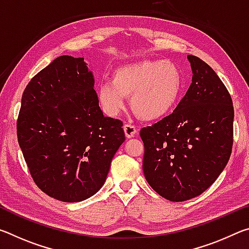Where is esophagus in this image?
I'll return each instance as SVG.
<instances>
[{"label":"esophagus","mask_w":249,"mask_h":249,"mask_svg":"<svg viewBox=\"0 0 249 249\" xmlns=\"http://www.w3.org/2000/svg\"><path fill=\"white\" fill-rule=\"evenodd\" d=\"M124 132H125V136L127 138H132L135 136L136 134V127L130 124H125L124 125Z\"/></svg>","instance_id":"esophagus-1"}]
</instances>
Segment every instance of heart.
<instances>
[{
	"instance_id": "obj_1",
	"label": "heart",
	"mask_w": 249,
	"mask_h": 249,
	"mask_svg": "<svg viewBox=\"0 0 249 249\" xmlns=\"http://www.w3.org/2000/svg\"><path fill=\"white\" fill-rule=\"evenodd\" d=\"M183 90V74L171 60H142L121 66L112 80L101 83L98 100L103 111L116 116L130 96V107L142 120L157 121L174 111Z\"/></svg>"
}]
</instances>
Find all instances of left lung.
<instances>
[{
  "mask_svg": "<svg viewBox=\"0 0 249 249\" xmlns=\"http://www.w3.org/2000/svg\"><path fill=\"white\" fill-rule=\"evenodd\" d=\"M192 83L175 111L141 129L142 171L165 199H193L212 185L229 162L233 146L234 107L211 67L189 54Z\"/></svg>",
  "mask_w": 249,
  "mask_h": 249,
  "instance_id": "1",
  "label": "left lung"
}]
</instances>
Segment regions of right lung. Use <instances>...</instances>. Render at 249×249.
<instances>
[{
  "label": "right lung",
  "instance_id": "right-lung-1",
  "mask_svg": "<svg viewBox=\"0 0 249 249\" xmlns=\"http://www.w3.org/2000/svg\"><path fill=\"white\" fill-rule=\"evenodd\" d=\"M120 120L104 116L83 58L60 56L25 89L18 140L41 191L62 202L94 196L125 141Z\"/></svg>",
  "mask_w": 249,
  "mask_h": 249
}]
</instances>
